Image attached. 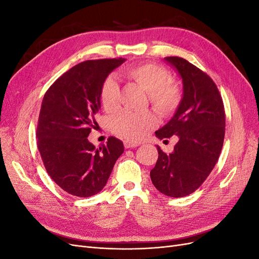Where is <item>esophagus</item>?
<instances>
[{"label":"esophagus","mask_w":259,"mask_h":259,"mask_svg":"<svg viewBox=\"0 0 259 259\" xmlns=\"http://www.w3.org/2000/svg\"><path fill=\"white\" fill-rule=\"evenodd\" d=\"M137 146H139V145L136 144V143L128 142V140H125V142H124V147L126 148V149H128V148H135V147H137Z\"/></svg>","instance_id":"34e87169"}]
</instances>
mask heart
I'll use <instances>...</instances> for the list:
<instances>
[{
  "mask_svg": "<svg viewBox=\"0 0 259 259\" xmlns=\"http://www.w3.org/2000/svg\"><path fill=\"white\" fill-rule=\"evenodd\" d=\"M124 74L147 92L149 103L162 116L175 112L182 103V88L177 82L169 79L167 70L160 65L130 66L124 70ZM119 85L112 76L107 77L100 90L101 105L107 112H113L119 108ZM155 122V115L150 110L123 111L112 120V131L114 134L128 142H139L146 136L148 131L154 126Z\"/></svg>",
  "mask_w": 259,
  "mask_h": 259,
  "instance_id": "heart-1",
  "label": "heart"
}]
</instances>
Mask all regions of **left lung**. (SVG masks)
Segmentation results:
<instances>
[{
  "instance_id": "left-lung-1",
  "label": "left lung",
  "mask_w": 259,
  "mask_h": 259,
  "mask_svg": "<svg viewBox=\"0 0 259 259\" xmlns=\"http://www.w3.org/2000/svg\"><path fill=\"white\" fill-rule=\"evenodd\" d=\"M165 59L183 77L184 96L175 115L155 135H177L179 140L171 153L158 147L150 177L161 193L182 198L197 190L213 170L224 144L226 114L221 93L205 72L182 57Z\"/></svg>"
}]
</instances>
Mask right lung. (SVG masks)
Here are the masks:
<instances>
[{
  "mask_svg": "<svg viewBox=\"0 0 259 259\" xmlns=\"http://www.w3.org/2000/svg\"><path fill=\"white\" fill-rule=\"evenodd\" d=\"M125 59L86 60L69 69L46 91L36 127L37 148L51 178L75 197L103 190L123 143L109 137L98 149L89 142L108 74Z\"/></svg>",
  "mask_w": 259,
  "mask_h": 259,
  "instance_id": "1",
  "label": "right lung"
}]
</instances>
